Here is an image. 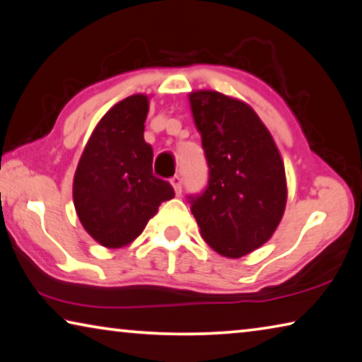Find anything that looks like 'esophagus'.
<instances>
[{"mask_svg": "<svg viewBox=\"0 0 362 362\" xmlns=\"http://www.w3.org/2000/svg\"><path fill=\"white\" fill-rule=\"evenodd\" d=\"M170 183H173L175 193L177 194H182V177L180 175H174L173 179H170Z\"/></svg>", "mask_w": 362, "mask_h": 362, "instance_id": "obj_1", "label": "esophagus"}]
</instances>
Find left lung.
Segmentation results:
<instances>
[{
    "mask_svg": "<svg viewBox=\"0 0 362 362\" xmlns=\"http://www.w3.org/2000/svg\"><path fill=\"white\" fill-rule=\"evenodd\" d=\"M209 182L188 196L201 236L223 257L240 259L265 244L283 218L284 163L272 134L247 103L217 90L189 94Z\"/></svg>",
    "mask_w": 362,
    "mask_h": 362,
    "instance_id": "8db88e82",
    "label": "left lung"
}]
</instances>
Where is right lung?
<instances>
[{
    "label": "right lung",
    "mask_w": 362,
    "mask_h": 362,
    "mask_svg": "<svg viewBox=\"0 0 362 362\" xmlns=\"http://www.w3.org/2000/svg\"><path fill=\"white\" fill-rule=\"evenodd\" d=\"M148 97H126L103 115L79 159L73 203L84 230L118 249L132 243L174 188L153 175V148L144 129Z\"/></svg>",
    "instance_id": "1"
}]
</instances>
